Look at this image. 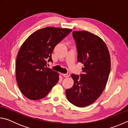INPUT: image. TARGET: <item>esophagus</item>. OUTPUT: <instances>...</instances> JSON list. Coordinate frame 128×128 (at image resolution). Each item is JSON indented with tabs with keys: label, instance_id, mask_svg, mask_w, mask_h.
I'll use <instances>...</instances> for the list:
<instances>
[{
	"label": "esophagus",
	"instance_id": "esophagus-1",
	"mask_svg": "<svg viewBox=\"0 0 128 128\" xmlns=\"http://www.w3.org/2000/svg\"><path fill=\"white\" fill-rule=\"evenodd\" d=\"M62 75H63V76H64V77L67 78V77H68L69 76H70V73H65V74H62Z\"/></svg>",
	"mask_w": 128,
	"mask_h": 128
}]
</instances>
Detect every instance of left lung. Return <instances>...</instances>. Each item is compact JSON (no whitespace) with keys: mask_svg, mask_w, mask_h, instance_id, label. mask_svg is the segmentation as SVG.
I'll return each mask as SVG.
<instances>
[{"mask_svg":"<svg viewBox=\"0 0 128 128\" xmlns=\"http://www.w3.org/2000/svg\"><path fill=\"white\" fill-rule=\"evenodd\" d=\"M78 52L77 61L84 64L80 77L71 74L74 84L66 89L69 102L77 107L92 104L104 90L111 70V58L105 42L88 31L73 32Z\"/></svg>","mask_w":128,"mask_h":128,"instance_id":"1","label":"left lung"}]
</instances>
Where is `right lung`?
Segmentation results:
<instances>
[{"mask_svg": "<svg viewBox=\"0 0 128 128\" xmlns=\"http://www.w3.org/2000/svg\"><path fill=\"white\" fill-rule=\"evenodd\" d=\"M72 29L46 27L28 36L21 45L16 62V79L26 98L36 100L43 98L59 80V74L46 66L52 62L55 47Z\"/></svg>", "mask_w": 128, "mask_h": 128, "instance_id": "right-lung-1", "label": "right lung"}]
</instances>
